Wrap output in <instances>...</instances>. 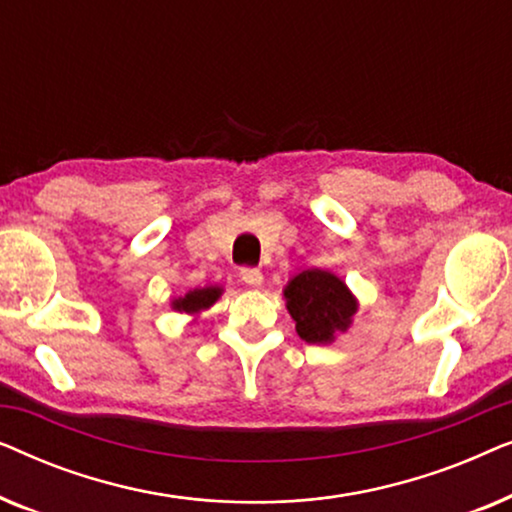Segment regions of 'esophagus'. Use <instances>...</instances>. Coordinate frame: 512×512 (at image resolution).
Wrapping results in <instances>:
<instances>
[{"instance_id": "34e87169", "label": "esophagus", "mask_w": 512, "mask_h": 512, "mask_svg": "<svg viewBox=\"0 0 512 512\" xmlns=\"http://www.w3.org/2000/svg\"><path fill=\"white\" fill-rule=\"evenodd\" d=\"M240 277L247 286H261L263 284V272L258 268H242Z\"/></svg>"}]
</instances>
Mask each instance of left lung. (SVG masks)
<instances>
[{
    "instance_id": "8db88e82",
    "label": "left lung",
    "mask_w": 512,
    "mask_h": 512,
    "mask_svg": "<svg viewBox=\"0 0 512 512\" xmlns=\"http://www.w3.org/2000/svg\"><path fill=\"white\" fill-rule=\"evenodd\" d=\"M286 307L305 342H331L335 331H347L356 303L342 279L326 270H303L286 284Z\"/></svg>"
}]
</instances>
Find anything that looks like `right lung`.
<instances>
[{
  "mask_svg": "<svg viewBox=\"0 0 512 512\" xmlns=\"http://www.w3.org/2000/svg\"><path fill=\"white\" fill-rule=\"evenodd\" d=\"M219 293H221V289H216V286H207V289H195V291H188L184 298L174 300L172 305H174V310L193 314V312H200V310H205V307L212 305L214 300L219 298Z\"/></svg>",
  "mask_w": 512,
  "mask_h": 512,
  "instance_id": "add662e5",
  "label": "right lung"
}]
</instances>
